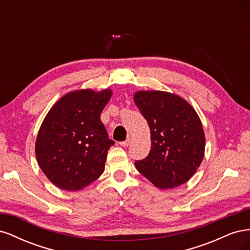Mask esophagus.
I'll use <instances>...</instances> for the list:
<instances>
[{
    "instance_id": "esophagus-1",
    "label": "esophagus",
    "mask_w": 250,
    "mask_h": 250,
    "mask_svg": "<svg viewBox=\"0 0 250 250\" xmlns=\"http://www.w3.org/2000/svg\"><path fill=\"white\" fill-rule=\"evenodd\" d=\"M120 145L123 146V147H128V146L130 145V139H127L124 142H120Z\"/></svg>"
}]
</instances>
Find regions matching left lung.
I'll use <instances>...</instances> for the list:
<instances>
[{
	"instance_id": "left-lung-1",
	"label": "left lung",
	"mask_w": 250,
	"mask_h": 250,
	"mask_svg": "<svg viewBox=\"0 0 250 250\" xmlns=\"http://www.w3.org/2000/svg\"><path fill=\"white\" fill-rule=\"evenodd\" d=\"M134 103L147 120L151 150L134 163L155 187L172 188L190 179L199 168L206 139L197 112L183 98L160 90H140Z\"/></svg>"
}]
</instances>
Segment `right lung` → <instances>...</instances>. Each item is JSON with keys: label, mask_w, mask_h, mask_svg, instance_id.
I'll use <instances>...</instances> for the list:
<instances>
[{"label": "right lung", "mask_w": 250, "mask_h": 250, "mask_svg": "<svg viewBox=\"0 0 250 250\" xmlns=\"http://www.w3.org/2000/svg\"><path fill=\"white\" fill-rule=\"evenodd\" d=\"M111 90H75L53 105L40 128L35 154L52 184L65 191H79L99 178L105 169L108 139L100 115Z\"/></svg>", "instance_id": "1"}]
</instances>
